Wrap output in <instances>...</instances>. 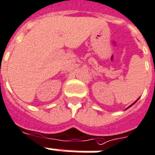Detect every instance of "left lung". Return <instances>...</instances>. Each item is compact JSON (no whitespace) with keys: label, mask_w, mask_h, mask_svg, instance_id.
<instances>
[{"label":"left lung","mask_w":155,"mask_h":155,"mask_svg":"<svg viewBox=\"0 0 155 155\" xmlns=\"http://www.w3.org/2000/svg\"><path fill=\"white\" fill-rule=\"evenodd\" d=\"M138 100H139V98H138L137 100H136V101H135V102H133V103H132V104H131V105H130V107H127V108H126V109H128V108H130V107H132V106H133V105H134V104H135V102H136V101H138Z\"/></svg>","instance_id":"obj_1"}]
</instances>
